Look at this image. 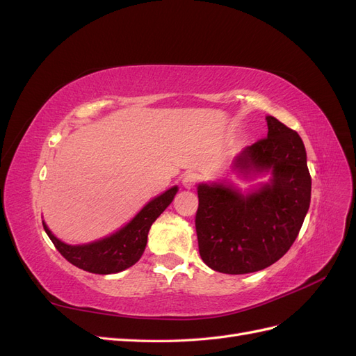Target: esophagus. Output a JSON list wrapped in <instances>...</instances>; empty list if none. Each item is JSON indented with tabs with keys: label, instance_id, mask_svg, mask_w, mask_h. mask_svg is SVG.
Instances as JSON below:
<instances>
[{
	"label": "esophagus",
	"instance_id": "1",
	"mask_svg": "<svg viewBox=\"0 0 356 356\" xmlns=\"http://www.w3.org/2000/svg\"><path fill=\"white\" fill-rule=\"evenodd\" d=\"M199 175L197 174H191V172H188V174L184 175V178H182V186H184L186 188H195L197 186L199 182Z\"/></svg>",
	"mask_w": 356,
	"mask_h": 356
}]
</instances>
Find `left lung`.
<instances>
[{
	"label": "left lung",
	"mask_w": 356,
	"mask_h": 356,
	"mask_svg": "<svg viewBox=\"0 0 356 356\" xmlns=\"http://www.w3.org/2000/svg\"><path fill=\"white\" fill-rule=\"evenodd\" d=\"M266 122L267 136L246 147L233 168L243 175L270 170V182L250 195L225 184L197 187L199 252L212 270L243 275L272 266L294 243L309 211L305 144L277 118Z\"/></svg>",
	"instance_id": "left-lung-1"
}]
</instances>
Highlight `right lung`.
Wrapping results in <instances>:
<instances>
[{
    "label": "right lung",
    "mask_w": 356,
    "mask_h": 356,
    "mask_svg": "<svg viewBox=\"0 0 356 356\" xmlns=\"http://www.w3.org/2000/svg\"><path fill=\"white\" fill-rule=\"evenodd\" d=\"M177 191V186L166 190L163 195L148 202L123 229L108 236V238L92 243L67 245L49 230L46 222H42V227L62 257L75 267L96 275L118 273L134 266L141 258L147 245L149 227L174 200Z\"/></svg>",
    "instance_id": "right-lung-1"
}]
</instances>
